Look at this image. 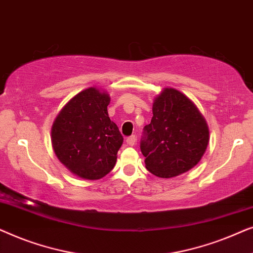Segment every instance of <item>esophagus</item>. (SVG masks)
<instances>
[{
  "label": "esophagus",
  "instance_id": "obj_1",
  "mask_svg": "<svg viewBox=\"0 0 253 253\" xmlns=\"http://www.w3.org/2000/svg\"><path fill=\"white\" fill-rule=\"evenodd\" d=\"M126 144L129 145V146H133L134 144H136V136H130V137H127L126 138Z\"/></svg>",
  "mask_w": 253,
  "mask_h": 253
}]
</instances>
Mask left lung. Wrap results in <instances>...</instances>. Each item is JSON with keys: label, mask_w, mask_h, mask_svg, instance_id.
I'll return each mask as SVG.
<instances>
[{"label": "left lung", "mask_w": 253, "mask_h": 253, "mask_svg": "<svg viewBox=\"0 0 253 253\" xmlns=\"http://www.w3.org/2000/svg\"><path fill=\"white\" fill-rule=\"evenodd\" d=\"M153 117L145 126L140 151L146 169L161 178L190 170L210 140L209 126L195 103L177 89L166 87L154 99Z\"/></svg>", "instance_id": "8db88e82"}]
</instances>
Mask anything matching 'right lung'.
Returning <instances> with one entry per match:
<instances>
[{"instance_id":"right-lung-1","label":"right lung","mask_w":253,"mask_h":253,"mask_svg":"<svg viewBox=\"0 0 253 253\" xmlns=\"http://www.w3.org/2000/svg\"><path fill=\"white\" fill-rule=\"evenodd\" d=\"M109 102L106 92L86 88L61 109L51 126L55 154L78 177L100 179L116 164L123 137L109 119Z\"/></svg>"}]
</instances>
